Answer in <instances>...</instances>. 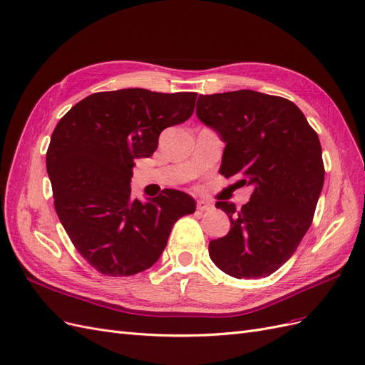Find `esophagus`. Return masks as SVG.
I'll return each instance as SVG.
<instances>
[{
    "label": "esophagus",
    "instance_id": "esophagus-1",
    "mask_svg": "<svg viewBox=\"0 0 365 365\" xmlns=\"http://www.w3.org/2000/svg\"><path fill=\"white\" fill-rule=\"evenodd\" d=\"M210 209H214L212 203L205 202V200H198V202H197V210H198V212H206V210H210Z\"/></svg>",
    "mask_w": 365,
    "mask_h": 365
}]
</instances>
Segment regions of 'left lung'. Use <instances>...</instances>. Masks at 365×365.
<instances>
[{"label":"left lung","instance_id":"1","mask_svg":"<svg viewBox=\"0 0 365 365\" xmlns=\"http://www.w3.org/2000/svg\"><path fill=\"white\" fill-rule=\"evenodd\" d=\"M195 112L226 144L220 173L253 191L241 209L215 203L230 230L209 242L210 259L232 277H267L312 222L324 183L319 135L292 101L250 89L200 96Z\"/></svg>","mask_w":365,"mask_h":365}]
</instances>
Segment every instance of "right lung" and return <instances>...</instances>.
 Wrapping results in <instances>:
<instances>
[{
  "mask_svg": "<svg viewBox=\"0 0 365 365\" xmlns=\"http://www.w3.org/2000/svg\"><path fill=\"white\" fill-rule=\"evenodd\" d=\"M197 93L132 88L97 92L57 123L46 151L54 207L77 252L113 277L144 272L160 257L174 222L194 214L182 191L143 203L130 197L135 159L150 158L163 128L185 123Z\"/></svg>",
  "mask_w": 365,
  "mask_h": 365,
  "instance_id": "1",
  "label": "right lung"
}]
</instances>
